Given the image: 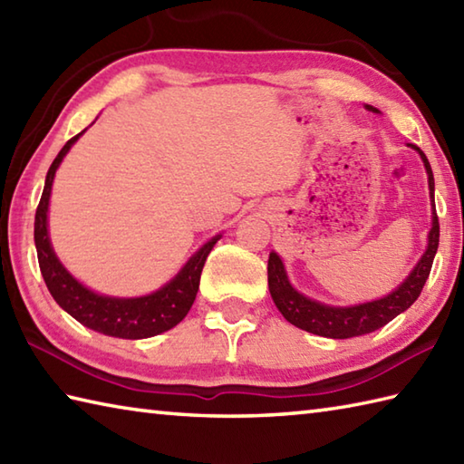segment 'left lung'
Wrapping results in <instances>:
<instances>
[{
    "instance_id": "1",
    "label": "left lung",
    "mask_w": 464,
    "mask_h": 464,
    "mask_svg": "<svg viewBox=\"0 0 464 464\" xmlns=\"http://www.w3.org/2000/svg\"><path fill=\"white\" fill-rule=\"evenodd\" d=\"M368 111L378 112L376 108L366 104ZM414 150H419L420 159L424 162L426 175H429V188L432 198V227L429 231V245H426L424 256L416 263V267L411 271L401 285H398L392 294H388L382 299H374V302L350 305V307H338V305H325L315 302V299L305 297L299 294L297 289L292 287L285 274L284 263H281L276 251L269 253L267 261V281H269V294L274 297L277 310L285 317L289 324L297 325L299 330H305L315 335H324V338L334 340H346L353 338V335H364L382 328L388 322H392L398 314L406 312L416 299H419L426 279L430 276V267L434 256L439 249V237H440V227L437 208H434V177L430 162L426 159V154L408 144Z\"/></svg>"
}]
</instances>
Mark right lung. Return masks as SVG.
<instances>
[{
    "label": "right lung",
    "mask_w": 464,
    "mask_h": 464,
    "mask_svg": "<svg viewBox=\"0 0 464 464\" xmlns=\"http://www.w3.org/2000/svg\"><path fill=\"white\" fill-rule=\"evenodd\" d=\"M82 134H84V130L63 144L58 157L53 159L48 175H45L40 205L35 208L34 241L35 249H38L42 277L62 310H66L74 320L86 325V328L122 340L152 338V335L167 332L175 328L179 322H183V317L188 314L190 305H193L197 297L198 281H201V271L207 256L211 253L213 245L221 239V235L207 241L187 261V266L179 271L175 279H170L165 287H160L154 294L142 297H108L94 294L92 289L82 285L62 266L48 237V205L53 177H56L62 159L66 157L72 144Z\"/></svg>",
    "instance_id": "add662e5"
}]
</instances>
